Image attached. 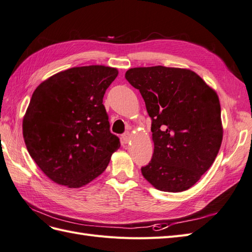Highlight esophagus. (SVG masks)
<instances>
[{
	"instance_id": "obj_1",
	"label": "esophagus",
	"mask_w": 252,
	"mask_h": 252,
	"mask_svg": "<svg viewBox=\"0 0 252 252\" xmlns=\"http://www.w3.org/2000/svg\"><path fill=\"white\" fill-rule=\"evenodd\" d=\"M121 138H122V141H124L125 143H128V141H130V139H131V134L126 132L121 136Z\"/></svg>"
}]
</instances>
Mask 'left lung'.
<instances>
[{
  "mask_svg": "<svg viewBox=\"0 0 252 252\" xmlns=\"http://www.w3.org/2000/svg\"><path fill=\"white\" fill-rule=\"evenodd\" d=\"M126 79L139 90L152 119L154 153L141 168L143 177L160 191L190 189L209 170L221 145L217 92L188 68L134 67Z\"/></svg>",
  "mask_w": 252,
  "mask_h": 252,
  "instance_id": "8db88e82",
  "label": "left lung"
}]
</instances>
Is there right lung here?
Instances as JSON below:
<instances>
[{
  "label": "right lung",
  "instance_id": "1",
  "mask_svg": "<svg viewBox=\"0 0 252 252\" xmlns=\"http://www.w3.org/2000/svg\"><path fill=\"white\" fill-rule=\"evenodd\" d=\"M118 76L104 65L71 67L38 85L23 117L28 153L49 179L81 188L102 174L120 148L102 99Z\"/></svg>",
  "mask_w": 252,
  "mask_h": 252
}]
</instances>
